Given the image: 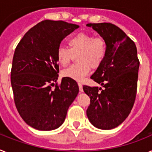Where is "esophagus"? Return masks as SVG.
I'll list each match as a JSON object with an SVG mask.
<instances>
[{
    "label": "esophagus",
    "instance_id": "obj_1",
    "mask_svg": "<svg viewBox=\"0 0 152 152\" xmlns=\"http://www.w3.org/2000/svg\"><path fill=\"white\" fill-rule=\"evenodd\" d=\"M77 85H78L79 91H80V92H82V91H83V88H82V85H81V84L80 83V82H79V83L77 84Z\"/></svg>",
    "mask_w": 152,
    "mask_h": 152
}]
</instances>
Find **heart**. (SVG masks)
<instances>
[{
    "instance_id": "heart-1",
    "label": "heart",
    "mask_w": 152,
    "mask_h": 152,
    "mask_svg": "<svg viewBox=\"0 0 152 152\" xmlns=\"http://www.w3.org/2000/svg\"><path fill=\"white\" fill-rule=\"evenodd\" d=\"M70 48L59 46L56 50L57 61L61 66H67L77 56V64L64 69L63 75L76 81H82L91 71L102 64L107 53V43L101 36L94 37L87 32H80L68 41Z\"/></svg>"
}]
</instances>
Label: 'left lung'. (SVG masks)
I'll list each match as a JSON object with an SVG mask.
<instances>
[{
    "label": "left lung",
    "mask_w": 152,
    "mask_h": 152,
    "mask_svg": "<svg viewBox=\"0 0 152 152\" xmlns=\"http://www.w3.org/2000/svg\"><path fill=\"white\" fill-rule=\"evenodd\" d=\"M107 43L103 62L91 78L103 87L84 85L90 98L86 113L91 124L110 130L122 124L130 114L136 99L140 62L135 43L119 27L111 23H89Z\"/></svg>",
    "instance_id": "1"
}]
</instances>
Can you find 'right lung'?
Segmentation results:
<instances>
[{"label":"right lung","mask_w":152,"mask_h":152,"mask_svg":"<svg viewBox=\"0 0 152 152\" xmlns=\"http://www.w3.org/2000/svg\"><path fill=\"white\" fill-rule=\"evenodd\" d=\"M78 27L64 21L44 20L30 28L16 46L11 71L15 104L24 121L36 130L61 126L78 94L73 79L65 77L61 85L56 83L57 48Z\"/></svg>","instance_id":"obj_1"}]
</instances>
